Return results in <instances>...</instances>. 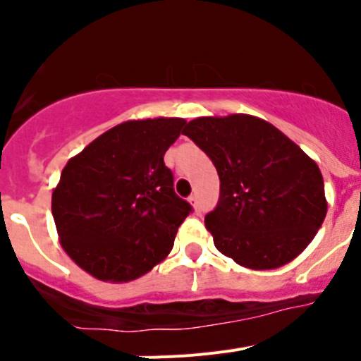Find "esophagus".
Listing matches in <instances>:
<instances>
[{
    "label": "esophagus",
    "mask_w": 361,
    "mask_h": 361,
    "mask_svg": "<svg viewBox=\"0 0 361 361\" xmlns=\"http://www.w3.org/2000/svg\"><path fill=\"white\" fill-rule=\"evenodd\" d=\"M188 200H190V204L193 206V209H195V212H199V200H197V197L191 195Z\"/></svg>",
    "instance_id": "34e87169"
}]
</instances>
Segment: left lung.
<instances>
[{
	"label": "left lung",
	"instance_id": "left-lung-1",
	"mask_svg": "<svg viewBox=\"0 0 361 361\" xmlns=\"http://www.w3.org/2000/svg\"><path fill=\"white\" fill-rule=\"evenodd\" d=\"M184 135L219 173V206L204 222L220 253L247 269H276L311 244L327 199L320 168L296 142L247 114L197 117Z\"/></svg>",
	"mask_w": 361,
	"mask_h": 361
}]
</instances>
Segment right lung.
<instances>
[{"mask_svg":"<svg viewBox=\"0 0 361 361\" xmlns=\"http://www.w3.org/2000/svg\"><path fill=\"white\" fill-rule=\"evenodd\" d=\"M184 124L180 117L124 121L63 168L52 191L57 237L90 276L132 282L170 255L191 206L175 195L164 153Z\"/></svg>","mask_w":361,"mask_h":361,"instance_id":"obj_1","label":"right lung"}]
</instances>
